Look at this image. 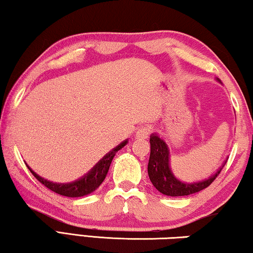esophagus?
<instances>
[{
  "mask_svg": "<svg viewBox=\"0 0 253 253\" xmlns=\"http://www.w3.org/2000/svg\"><path fill=\"white\" fill-rule=\"evenodd\" d=\"M151 131H152L151 127L143 126V127H140L138 130H137L136 137L138 139H146V138H148V136H149V134H151Z\"/></svg>",
  "mask_w": 253,
  "mask_h": 253,
  "instance_id": "1",
  "label": "esophagus"
}]
</instances>
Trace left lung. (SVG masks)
<instances>
[{
    "mask_svg": "<svg viewBox=\"0 0 253 253\" xmlns=\"http://www.w3.org/2000/svg\"><path fill=\"white\" fill-rule=\"evenodd\" d=\"M151 143V155L148 161V176L153 185L156 190L161 192L162 194L169 196H185L207 188L214 179L220 174L221 169H223L226 161L223 163L222 168L216 170L215 173L211 175L209 178L204 181L194 182V183H184L178 181L174 176L169 168V151L164 140L157 136V134L151 135L149 138Z\"/></svg>",
    "mask_w": 253,
    "mask_h": 253,
    "instance_id": "obj_1",
    "label": "left lung"
}]
</instances>
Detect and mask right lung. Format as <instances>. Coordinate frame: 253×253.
Masks as SVG:
<instances>
[{"instance_id": "right-lung-1", "label": "right lung", "mask_w": 253, "mask_h": 253, "mask_svg": "<svg viewBox=\"0 0 253 253\" xmlns=\"http://www.w3.org/2000/svg\"><path fill=\"white\" fill-rule=\"evenodd\" d=\"M128 143V140H124L123 143L118 145L117 147H115L114 149L106 154V155L102 157V160L97 163L91 170L79 178L78 181L71 182V183H66V184H59V183H52L50 181H46V179L42 178L39 176L36 172L29 168L28 169L30 172L33 174V176L36 177L38 181H39L41 184H43L45 187H48L49 190L55 192L60 195L63 196H68V198H80V196L90 194L91 192H93L96 188L99 187L100 184L104 182V179L106 177L107 173H108L109 166L111 164V161H113L114 156L116 155V153L122 149L125 145Z\"/></svg>"}]
</instances>
